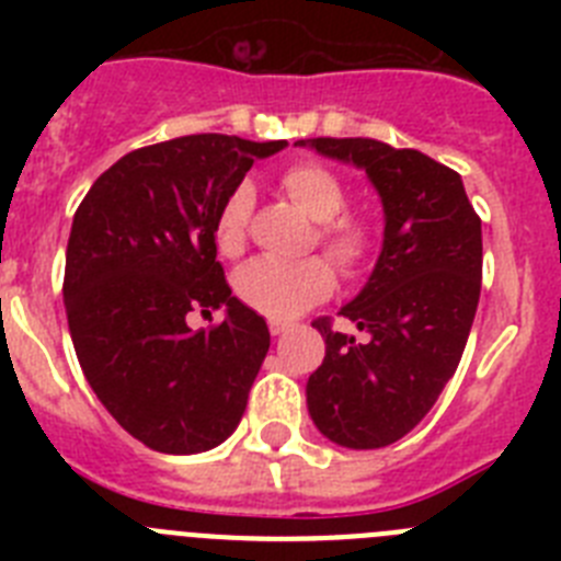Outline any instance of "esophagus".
<instances>
[{
    "label": "esophagus",
    "mask_w": 561,
    "mask_h": 561,
    "mask_svg": "<svg viewBox=\"0 0 561 561\" xmlns=\"http://www.w3.org/2000/svg\"><path fill=\"white\" fill-rule=\"evenodd\" d=\"M270 331H272V336H280V334H286V331H289V323H280V320H270Z\"/></svg>",
    "instance_id": "obj_1"
}]
</instances>
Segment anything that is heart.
<instances>
[{"mask_svg": "<svg viewBox=\"0 0 561 561\" xmlns=\"http://www.w3.org/2000/svg\"><path fill=\"white\" fill-rule=\"evenodd\" d=\"M280 187L311 221H317V244L345 275H354L368 264L376 247V230L368 219L342 213L348 205V193L334 171L320 162H295L280 173ZM250 213L252 185L241 182L221 202L213 221V241L221 255L232 257L244 250ZM232 289L238 300L257 314L270 320H291L311 306L323 304L334 291V270L323 257H304L291 264L252 257L236 272Z\"/></svg>", "mask_w": 561, "mask_h": 561, "instance_id": "1", "label": "heart"}]
</instances>
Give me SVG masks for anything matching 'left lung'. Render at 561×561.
Wrapping results in <instances>:
<instances>
[{
  "label": "left lung",
  "instance_id": "left-lung-1",
  "mask_svg": "<svg viewBox=\"0 0 561 561\" xmlns=\"http://www.w3.org/2000/svg\"><path fill=\"white\" fill-rule=\"evenodd\" d=\"M295 146L356 165L381 199V252L368 284L340 309L368 340L317 320L325 359L306 381V404L340 447H388L433 410L463 356L483 275L480 219L458 173L415 148L368 137Z\"/></svg>",
  "mask_w": 561,
  "mask_h": 561
}]
</instances>
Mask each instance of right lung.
I'll return each mask as SVG.
<instances>
[{
	"label": "right lung",
	"instance_id": "add662e5",
	"mask_svg": "<svg viewBox=\"0 0 561 561\" xmlns=\"http://www.w3.org/2000/svg\"><path fill=\"white\" fill-rule=\"evenodd\" d=\"M284 148L227 134L137 148L72 219L64 306L78 362L112 419L153 453H207L244 415L270 329L227 286L213 221L252 162ZM196 308L226 320L193 332Z\"/></svg>",
	"mask_w": 561,
	"mask_h": 561
}]
</instances>
